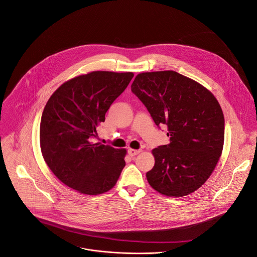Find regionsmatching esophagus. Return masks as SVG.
<instances>
[{
    "label": "esophagus",
    "instance_id": "1",
    "mask_svg": "<svg viewBox=\"0 0 257 257\" xmlns=\"http://www.w3.org/2000/svg\"><path fill=\"white\" fill-rule=\"evenodd\" d=\"M140 152H141V150H134V149H129V150H128V154H129V156H131V157H134V156L138 155Z\"/></svg>",
    "mask_w": 257,
    "mask_h": 257
}]
</instances>
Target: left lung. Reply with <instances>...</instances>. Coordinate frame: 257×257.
Here are the masks:
<instances>
[{
	"mask_svg": "<svg viewBox=\"0 0 257 257\" xmlns=\"http://www.w3.org/2000/svg\"><path fill=\"white\" fill-rule=\"evenodd\" d=\"M131 90L159 128L168 126L171 141L153 150L155 166L146 173L150 185L167 196L194 192L223 151L225 118L218 100L206 87L173 71L139 74Z\"/></svg>",
	"mask_w": 257,
	"mask_h": 257,
	"instance_id": "8db88e82",
	"label": "left lung"
}]
</instances>
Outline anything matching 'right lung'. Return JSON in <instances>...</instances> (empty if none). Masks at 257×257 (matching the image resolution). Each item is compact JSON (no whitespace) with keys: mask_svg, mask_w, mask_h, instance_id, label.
I'll return each instance as SVG.
<instances>
[{"mask_svg":"<svg viewBox=\"0 0 257 257\" xmlns=\"http://www.w3.org/2000/svg\"><path fill=\"white\" fill-rule=\"evenodd\" d=\"M133 73L105 71L76 77L47 101L40 122V148L49 169L67 186L87 195L110 190L125 167L126 150L92 143L105 113Z\"/></svg>","mask_w":257,"mask_h":257,"instance_id":"right-lung-1","label":"right lung"}]
</instances>
